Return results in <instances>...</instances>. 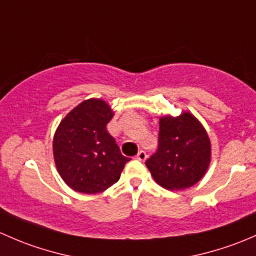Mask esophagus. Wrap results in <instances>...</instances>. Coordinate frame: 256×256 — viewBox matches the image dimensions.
Masks as SVG:
<instances>
[{"mask_svg":"<svg viewBox=\"0 0 256 256\" xmlns=\"http://www.w3.org/2000/svg\"><path fill=\"white\" fill-rule=\"evenodd\" d=\"M136 158L138 160H140V162H144V160H146V158H148V155H146V152H144V150H140V152H139L138 154H136Z\"/></svg>","mask_w":256,"mask_h":256,"instance_id":"obj_1","label":"esophagus"}]
</instances>
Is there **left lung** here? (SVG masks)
I'll use <instances>...</instances> for the list:
<instances>
[{
    "mask_svg": "<svg viewBox=\"0 0 256 256\" xmlns=\"http://www.w3.org/2000/svg\"><path fill=\"white\" fill-rule=\"evenodd\" d=\"M158 149L146 162L154 180L168 190H184L198 182L210 162L206 130L192 114L160 118Z\"/></svg>",
    "mask_w": 256,
    "mask_h": 256,
    "instance_id": "8db88e82",
    "label": "left lung"
}]
</instances>
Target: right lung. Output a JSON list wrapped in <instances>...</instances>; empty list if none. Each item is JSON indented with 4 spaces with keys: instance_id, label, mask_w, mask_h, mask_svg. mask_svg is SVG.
<instances>
[{
    "instance_id": "1",
    "label": "right lung",
    "mask_w": 256,
    "mask_h": 256,
    "mask_svg": "<svg viewBox=\"0 0 256 256\" xmlns=\"http://www.w3.org/2000/svg\"><path fill=\"white\" fill-rule=\"evenodd\" d=\"M113 117L102 100L75 107L55 132L52 150L58 171L68 186L82 194H98L117 182L130 158L123 156L107 132Z\"/></svg>"
}]
</instances>
